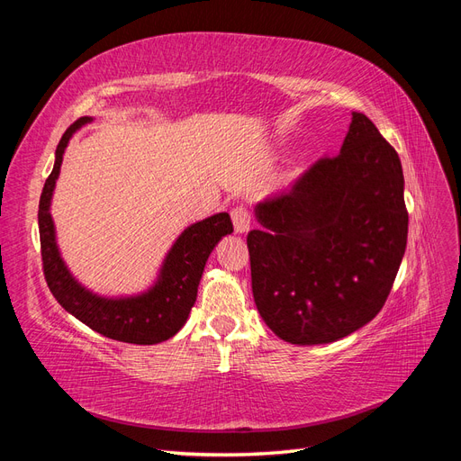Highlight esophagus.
<instances>
[{
  "instance_id": "obj_1",
  "label": "esophagus",
  "mask_w": 461,
  "mask_h": 461,
  "mask_svg": "<svg viewBox=\"0 0 461 461\" xmlns=\"http://www.w3.org/2000/svg\"><path fill=\"white\" fill-rule=\"evenodd\" d=\"M230 217H232V225H234L236 232L242 234V232L249 230V222H252V217H249V212L246 207H242V205L234 207L230 212Z\"/></svg>"
}]
</instances>
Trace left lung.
<instances>
[{
	"label": "left lung",
	"mask_w": 461,
	"mask_h": 461,
	"mask_svg": "<svg viewBox=\"0 0 461 461\" xmlns=\"http://www.w3.org/2000/svg\"><path fill=\"white\" fill-rule=\"evenodd\" d=\"M254 213V300L278 339L329 344L381 312L406 252L408 212L398 153L364 113H352L337 158Z\"/></svg>",
	"instance_id": "8db88e82"
}]
</instances>
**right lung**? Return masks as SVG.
Returning <instances> with one entry per match:
<instances>
[{"mask_svg":"<svg viewBox=\"0 0 461 461\" xmlns=\"http://www.w3.org/2000/svg\"><path fill=\"white\" fill-rule=\"evenodd\" d=\"M92 121V117H80L65 131L55 149L53 171L41 190L38 227L46 281L65 312L92 330L119 342L159 344L185 327L192 305L196 303L205 261L222 236L232 232V222L229 213H215L192 222L165 254L156 281L138 294L104 296L78 283L61 258L50 209L68 140Z\"/></svg>","mask_w":461,"mask_h":461,"instance_id":"1","label":"right lung"}]
</instances>
